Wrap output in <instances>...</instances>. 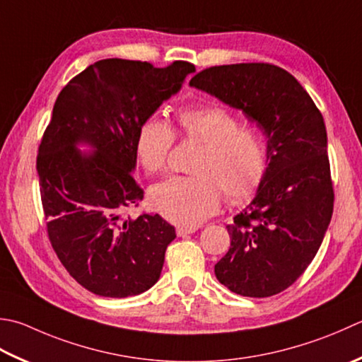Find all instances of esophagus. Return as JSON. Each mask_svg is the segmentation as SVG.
Segmentation results:
<instances>
[{"instance_id": "34e87169", "label": "esophagus", "mask_w": 362, "mask_h": 362, "mask_svg": "<svg viewBox=\"0 0 362 362\" xmlns=\"http://www.w3.org/2000/svg\"><path fill=\"white\" fill-rule=\"evenodd\" d=\"M196 230H197V226H179V228L175 229L177 235H179V237L189 235V233H193Z\"/></svg>"}]
</instances>
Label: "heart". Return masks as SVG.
Returning a JSON list of instances; mask_svg holds the SVG:
<instances>
[{
    "label": "heart",
    "mask_w": 362,
    "mask_h": 362,
    "mask_svg": "<svg viewBox=\"0 0 362 362\" xmlns=\"http://www.w3.org/2000/svg\"><path fill=\"white\" fill-rule=\"evenodd\" d=\"M177 134L202 144L189 171L157 183L148 202L169 221L182 226L202 223L226 199L243 204L252 199L268 173V144L256 125H242L237 115L214 105H188L177 111ZM175 133L166 120L148 116L139 124L134 148L147 174L168 166Z\"/></svg>",
    "instance_id": "b5f03b06"
}]
</instances>
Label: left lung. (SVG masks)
Listing matches in <instances>:
<instances>
[{
  "label": "left lung",
  "mask_w": 362,
  "mask_h": 362,
  "mask_svg": "<svg viewBox=\"0 0 362 362\" xmlns=\"http://www.w3.org/2000/svg\"><path fill=\"white\" fill-rule=\"evenodd\" d=\"M189 84L242 110L267 136V177L254 201L226 226L230 247L215 274L237 295H278L306 272L332 216L322 112L292 74L268 62L214 66Z\"/></svg>",
  "instance_id": "left-lung-1"
}]
</instances>
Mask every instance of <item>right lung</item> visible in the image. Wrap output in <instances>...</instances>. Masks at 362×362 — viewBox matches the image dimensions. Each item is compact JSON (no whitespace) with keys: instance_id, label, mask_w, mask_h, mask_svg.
Here are the masks:
<instances>
[{"instance_id":"obj_1","label":"right lung","mask_w":362,"mask_h":362,"mask_svg":"<svg viewBox=\"0 0 362 362\" xmlns=\"http://www.w3.org/2000/svg\"><path fill=\"white\" fill-rule=\"evenodd\" d=\"M194 72L187 61L166 67L102 59L59 92L37 161L47 233L69 274L89 292L127 298L158 281L175 229L157 214L130 218L144 189L134 180L139 124ZM96 148L81 154L76 142Z\"/></svg>"}]
</instances>
